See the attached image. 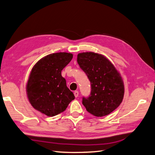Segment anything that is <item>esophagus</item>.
<instances>
[{"label": "esophagus", "mask_w": 155, "mask_h": 155, "mask_svg": "<svg viewBox=\"0 0 155 155\" xmlns=\"http://www.w3.org/2000/svg\"><path fill=\"white\" fill-rule=\"evenodd\" d=\"M74 95L75 97H77L78 96V91H74Z\"/></svg>", "instance_id": "1"}]
</instances>
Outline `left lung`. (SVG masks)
<instances>
[{"label":"left lung","instance_id":"1","mask_svg":"<svg viewBox=\"0 0 155 155\" xmlns=\"http://www.w3.org/2000/svg\"><path fill=\"white\" fill-rule=\"evenodd\" d=\"M77 62L91 83L89 97H82L87 111L98 117L112 113L124 94V83L115 67L104 55L92 51L78 54Z\"/></svg>","mask_w":155,"mask_h":155}]
</instances>
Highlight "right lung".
<instances>
[{
  "label": "right lung",
  "instance_id": "right-lung-1",
  "mask_svg": "<svg viewBox=\"0 0 155 155\" xmlns=\"http://www.w3.org/2000/svg\"><path fill=\"white\" fill-rule=\"evenodd\" d=\"M73 56L67 52L49 54L40 59L31 71L26 86L27 97L34 109L48 117L63 112L74 99L61 76V71Z\"/></svg>",
  "mask_w": 155,
  "mask_h": 155
}]
</instances>
